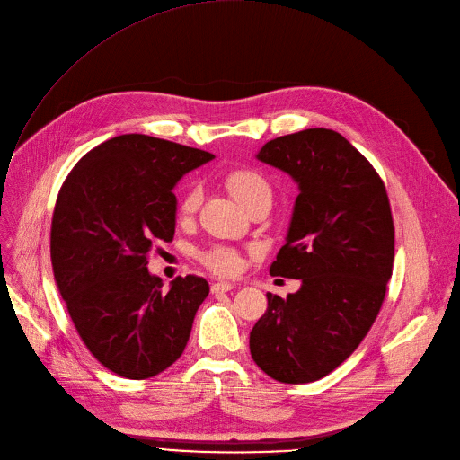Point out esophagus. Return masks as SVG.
Here are the masks:
<instances>
[{"label":"esophagus","mask_w":460,"mask_h":460,"mask_svg":"<svg viewBox=\"0 0 460 460\" xmlns=\"http://www.w3.org/2000/svg\"><path fill=\"white\" fill-rule=\"evenodd\" d=\"M234 285L233 283H227V281H218V283H212L210 285V292L212 294H220V292H229L233 290Z\"/></svg>","instance_id":"obj_1"}]
</instances>
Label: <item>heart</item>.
I'll list each match as a JSON object with an SVG mask.
<instances>
[{"label":"heart","mask_w":460,"mask_h":460,"mask_svg":"<svg viewBox=\"0 0 460 460\" xmlns=\"http://www.w3.org/2000/svg\"><path fill=\"white\" fill-rule=\"evenodd\" d=\"M224 185L226 189L242 203L248 207L259 198H271V187L270 182L264 179L262 173L252 168H234L224 175ZM199 205V190L196 187H190L185 196L181 199L179 210L182 217H189ZM198 259L214 273L229 275L234 273L240 266V259L234 250L217 243V246H210L208 250L198 253Z\"/></svg>","instance_id":"heart-1"}]
</instances>
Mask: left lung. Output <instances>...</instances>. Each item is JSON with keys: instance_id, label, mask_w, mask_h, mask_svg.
Returning <instances> with one entry per match:
<instances>
[{"instance_id": "obj_1", "label": "left lung", "mask_w": 460, "mask_h": 460, "mask_svg": "<svg viewBox=\"0 0 460 460\" xmlns=\"http://www.w3.org/2000/svg\"><path fill=\"white\" fill-rule=\"evenodd\" d=\"M257 159L299 187L287 243L271 275L301 279L250 332V351L271 379L299 385L331 374L374 325L394 262V222L379 173L341 133L305 129L266 142Z\"/></svg>"}]
</instances>
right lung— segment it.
<instances>
[{
	"instance_id": "right-lung-1",
	"label": "right lung",
	"mask_w": 460,
	"mask_h": 460,
	"mask_svg": "<svg viewBox=\"0 0 460 460\" xmlns=\"http://www.w3.org/2000/svg\"><path fill=\"white\" fill-rule=\"evenodd\" d=\"M208 151L147 135H119L90 149L57 196L51 264L81 341L107 370L147 379L185 351L208 296L198 275L170 290L147 253L175 233V182L212 161Z\"/></svg>"
}]
</instances>
